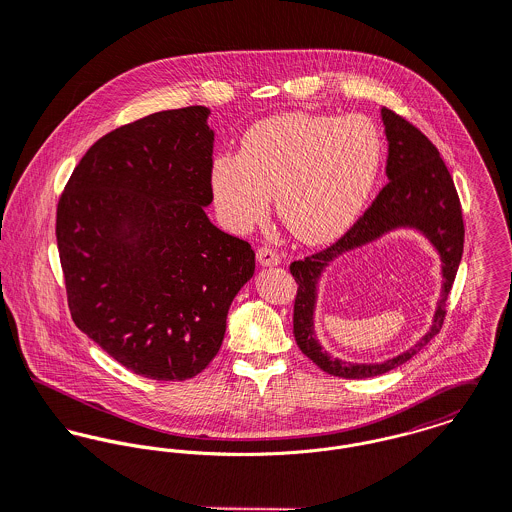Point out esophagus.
<instances>
[{
  "instance_id": "esophagus-1",
  "label": "esophagus",
  "mask_w": 512,
  "mask_h": 512,
  "mask_svg": "<svg viewBox=\"0 0 512 512\" xmlns=\"http://www.w3.org/2000/svg\"><path fill=\"white\" fill-rule=\"evenodd\" d=\"M257 261L261 267H277L281 259L271 247H261V249H257Z\"/></svg>"
}]
</instances>
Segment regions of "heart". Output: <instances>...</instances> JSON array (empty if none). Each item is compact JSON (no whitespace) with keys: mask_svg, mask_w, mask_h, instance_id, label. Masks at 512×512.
Returning <instances> with one entry per match:
<instances>
[{"mask_svg":"<svg viewBox=\"0 0 512 512\" xmlns=\"http://www.w3.org/2000/svg\"><path fill=\"white\" fill-rule=\"evenodd\" d=\"M383 163V137L365 115L290 112L257 121L239 153L216 155L208 184L220 222L233 233L277 214L296 239L322 245L359 216Z\"/></svg>","mask_w":512,"mask_h":512,"instance_id":"1","label":"heart"}]
</instances>
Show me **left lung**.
Masks as SVG:
<instances>
[{"instance_id": "obj_1", "label": "left lung", "mask_w": 512, "mask_h": 512, "mask_svg": "<svg viewBox=\"0 0 512 512\" xmlns=\"http://www.w3.org/2000/svg\"><path fill=\"white\" fill-rule=\"evenodd\" d=\"M389 157V184L379 192L371 208L332 247L294 261L290 273L298 284L294 300V340L300 351L322 371L343 379H367L389 373L414 357L432 340L446 318V302L463 255V218L454 180L432 141L400 115L383 108ZM398 228L420 232L435 247L443 261V294L431 330L412 348L381 364H351L328 354L315 338L313 314L317 284L325 269L341 254L378 240Z\"/></svg>"}]
</instances>
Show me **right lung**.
I'll return each instance as SVG.
<instances>
[{
  "mask_svg": "<svg viewBox=\"0 0 512 512\" xmlns=\"http://www.w3.org/2000/svg\"><path fill=\"white\" fill-rule=\"evenodd\" d=\"M210 110L147 115L96 141L57 210L74 324L117 363L186 381L216 357L255 253L206 216Z\"/></svg>",
  "mask_w": 512,
  "mask_h": 512,
  "instance_id": "right-lung-1",
  "label": "right lung"
}]
</instances>
